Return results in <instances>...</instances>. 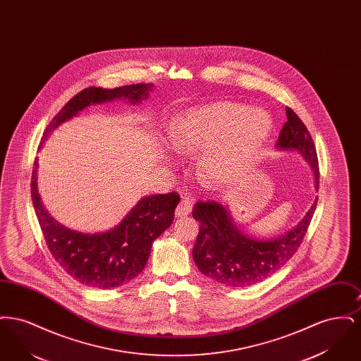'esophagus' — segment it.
<instances>
[{"instance_id": "34e87169", "label": "esophagus", "mask_w": 361, "mask_h": 361, "mask_svg": "<svg viewBox=\"0 0 361 361\" xmlns=\"http://www.w3.org/2000/svg\"><path fill=\"white\" fill-rule=\"evenodd\" d=\"M192 200L190 199H183L180 203H178V206L176 208V215L178 216V218H183V216H187L190 214V211H192Z\"/></svg>"}]
</instances>
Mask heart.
Listing matches in <instances>:
<instances>
[{"label": "heart", "instance_id": "obj_1", "mask_svg": "<svg viewBox=\"0 0 361 361\" xmlns=\"http://www.w3.org/2000/svg\"><path fill=\"white\" fill-rule=\"evenodd\" d=\"M272 121L258 109L214 103L190 109L172 123L168 142L174 152L203 150L200 169L215 184H233L255 164L271 134Z\"/></svg>", "mask_w": 361, "mask_h": 361}]
</instances>
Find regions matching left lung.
Returning <instances> with one entry per match:
<instances>
[{"label": "left lung", "mask_w": 361, "mask_h": 361, "mask_svg": "<svg viewBox=\"0 0 361 361\" xmlns=\"http://www.w3.org/2000/svg\"><path fill=\"white\" fill-rule=\"evenodd\" d=\"M277 146L299 150L312 168L319 184V165L315 145L307 127L290 106ZM317 200L295 228L275 240H261L243 235L234 226L227 207L214 200H199L192 215L200 224L192 256L202 274L228 287H249L274 275L296 253L307 233Z\"/></svg>", "instance_id": "left-lung-1"}]
</instances>
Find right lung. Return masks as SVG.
I'll return each instance as SVG.
<instances>
[{"instance_id": "obj_1", "label": "right lung", "mask_w": 361, "mask_h": 361, "mask_svg": "<svg viewBox=\"0 0 361 361\" xmlns=\"http://www.w3.org/2000/svg\"><path fill=\"white\" fill-rule=\"evenodd\" d=\"M152 84H133L114 89L90 86L77 93L52 118L44 137L63 121L75 116L87 105L114 99H128L133 104L147 97ZM42 146V145H40ZM39 146V149H40ZM31 177V197L35 214L52 257L73 279L86 287L112 288L137 277L145 268L152 243L174 219V209L180 202L176 192L143 197L114 230L103 234H82L56 224L42 206L36 188V168Z\"/></svg>"}]
</instances>
